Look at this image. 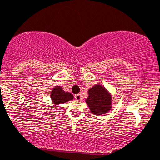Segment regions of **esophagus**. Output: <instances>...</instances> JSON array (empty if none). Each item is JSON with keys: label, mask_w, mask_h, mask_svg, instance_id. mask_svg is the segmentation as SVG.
<instances>
[{"label": "esophagus", "mask_w": 160, "mask_h": 160, "mask_svg": "<svg viewBox=\"0 0 160 160\" xmlns=\"http://www.w3.org/2000/svg\"><path fill=\"white\" fill-rule=\"evenodd\" d=\"M75 99L76 100H78V101H80V100H82V95H81L80 94H75Z\"/></svg>", "instance_id": "1"}]
</instances>
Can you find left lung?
Returning <instances> with one entry per match:
<instances>
[{
	"label": "left lung",
	"mask_w": 160,
	"mask_h": 160,
	"mask_svg": "<svg viewBox=\"0 0 160 160\" xmlns=\"http://www.w3.org/2000/svg\"><path fill=\"white\" fill-rule=\"evenodd\" d=\"M88 97L85 99L86 103L92 114L95 116L106 114L112 107V94L100 84H96L88 91Z\"/></svg>",
	"instance_id": "obj_1"
}]
</instances>
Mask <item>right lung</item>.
Here are the masks:
<instances>
[{
	"mask_svg": "<svg viewBox=\"0 0 160 160\" xmlns=\"http://www.w3.org/2000/svg\"><path fill=\"white\" fill-rule=\"evenodd\" d=\"M74 97L71 93L65 91L61 86H55L51 92V99L53 105L58 106L73 100Z\"/></svg>",
	"mask_w": 160,
	"mask_h": 160,
	"instance_id": "right-lung-1",
	"label": "right lung"
}]
</instances>
